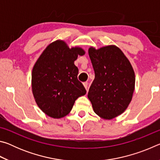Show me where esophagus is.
<instances>
[{"mask_svg": "<svg viewBox=\"0 0 160 160\" xmlns=\"http://www.w3.org/2000/svg\"><path fill=\"white\" fill-rule=\"evenodd\" d=\"M83 85H84V87H85V88L86 89V90L88 91V82H84Z\"/></svg>", "mask_w": 160, "mask_h": 160, "instance_id": "obj_1", "label": "esophagus"}]
</instances>
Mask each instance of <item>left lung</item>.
Here are the masks:
<instances>
[{"label": "left lung", "instance_id": "obj_1", "mask_svg": "<svg viewBox=\"0 0 160 160\" xmlns=\"http://www.w3.org/2000/svg\"><path fill=\"white\" fill-rule=\"evenodd\" d=\"M95 78L88 97L94 113L107 120L124 112L135 90V72L120 48L109 45L88 50Z\"/></svg>", "mask_w": 160, "mask_h": 160}]
</instances>
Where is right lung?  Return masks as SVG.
<instances>
[{"label":"right lung","instance_id":"1","mask_svg":"<svg viewBox=\"0 0 160 160\" xmlns=\"http://www.w3.org/2000/svg\"><path fill=\"white\" fill-rule=\"evenodd\" d=\"M82 48H69L63 40L51 43L40 55L32 69V90L37 106L45 114L61 118L71 111L78 97L86 90L78 80L74 64Z\"/></svg>","mask_w":160,"mask_h":160}]
</instances>
